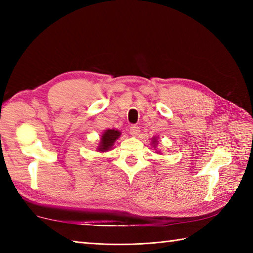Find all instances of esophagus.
Wrapping results in <instances>:
<instances>
[{
  "instance_id": "1",
  "label": "esophagus",
  "mask_w": 253,
  "mask_h": 253,
  "mask_svg": "<svg viewBox=\"0 0 253 253\" xmlns=\"http://www.w3.org/2000/svg\"><path fill=\"white\" fill-rule=\"evenodd\" d=\"M129 131L132 136H138L139 133H140V128H139V126L137 125H131L130 128H129Z\"/></svg>"
}]
</instances>
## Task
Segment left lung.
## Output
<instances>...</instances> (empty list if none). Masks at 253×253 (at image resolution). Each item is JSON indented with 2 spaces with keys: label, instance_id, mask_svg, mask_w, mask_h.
Here are the masks:
<instances>
[{
  "label": "left lung",
  "instance_id": "1",
  "mask_svg": "<svg viewBox=\"0 0 253 253\" xmlns=\"http://www.w3.org/2000/svg\"><path fill=\"white\" fill-rule=\"evenodd\" d=\"M155 141H157V140H155ZM155 141H153V142H155Z\"/></svg>",
  "mask_w": 253,
  "mask_h": 253
}]
</instances>
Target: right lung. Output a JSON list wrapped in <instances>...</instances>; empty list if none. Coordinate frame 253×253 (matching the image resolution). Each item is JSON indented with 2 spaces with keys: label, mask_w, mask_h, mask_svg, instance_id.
Instances as JSON below:
<instances>
[{
  "label": "right lung",
  "mask_w": 253,
  "mask_h": 253,
  "mask_svg": "<svg viewBox=\"0 0 253 253\" xmlns=\"http://www.w3.org/2000/svg\"><path fill=\"white\" fill-rule=\"evenodd\" d=\"M120 136H121V132L118 130H114V129L105 130V132L102 135V138H101L100 146L98 148L99 151L105 152L107 150H110V148L114 144L115 140Z\"/></svg>",
  "instance_id": "right-lung-1"
}]
</instances>
